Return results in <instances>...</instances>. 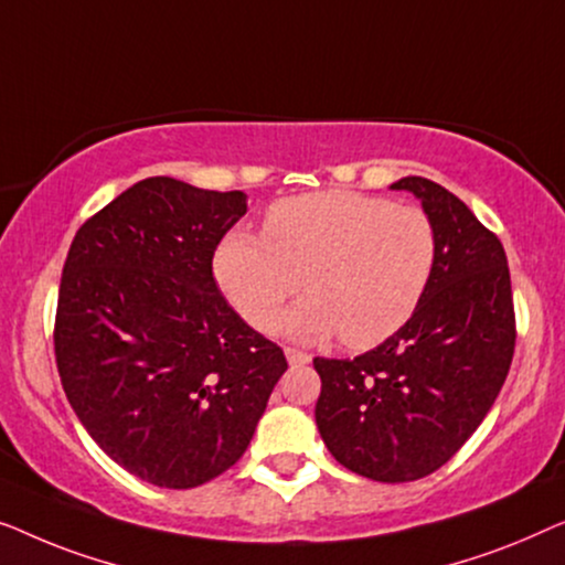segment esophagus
<instances>
[{"label":"esophagus","mask_w":565,"mask_h":565,"mask_svg":"<svg viewBox=\"0 0 565 565\" xmlns=\"http://www.w3.org/2000/svg\"><path fill=\"white\" fill-rule=\"evenodd\" d=\"M286 361H289V365H307L309 361H312V355H307V353H301V351H297V348H286Z\"/></svg>","instance_id":"obj_1"}]
</instances>
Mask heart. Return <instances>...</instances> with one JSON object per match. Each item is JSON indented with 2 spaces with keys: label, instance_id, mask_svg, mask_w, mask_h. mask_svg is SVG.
<instances>
[{
  "label": "heart",
  "instance_id": "b5f03b06",
  "mask_svg": "<svg viewBox=\"0 0 565 565\" xmlns=\"http://www.w3.org/2000/svg\"><path fill=\"white\" fill-rule=\"evenodd\" d=\"M438 258L430 214L345 189L276 202L264 235L230 230L212 258L214 281L256 328L309 291L279 328L301 343L340 335L348 348L392 338L415 315Z\"/></svg>",
  "mask_w": 565,
  "mask_h": 565
}]
</instances>
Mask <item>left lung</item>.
<instances>
[{
	"label": "left lung",
	"instance_id": "obj_1",
	"mask_svg": "<svg viewBox=\"0 0 565 565\" xmlns=\"http://www.w3.org/2000/svg\"><path fill=\"white\" fill-rule=\"evenodd\" d=\"M438 233L433 279L415 315L373 351L315 359L317 430L338 463L365 479L417 481L448 463L494 404L514 353L502 243L448 189L394 181Z\"/></svg>",
	"mask_w": 565,
	"mask_h": 565
}]
</instances>
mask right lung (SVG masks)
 I'll list each match as a JSON object with an SVG mask.
<instances>
[{
    "label": "right lung",
    "instance_id": "obj_1",
    "mask_svg": "<svg viewBox=\"0 0 565 565\" xmlns=\"http://www.w3.org/2000/svg\"><path fill=\"white\" fill-rule=\"evenodd\" d=\"M245 212L243 192L150 177L86 220L63 264V392L94 443L153 487L192 489L237 463L286 371L212 276Z\"/></svg>",
    "mask_w": 565,
    "mask_h": 565
}]
</instances>
